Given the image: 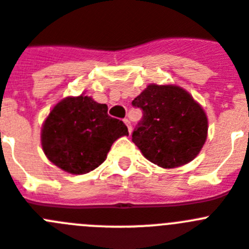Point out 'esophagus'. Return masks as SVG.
Listing matches in <instances>:
<instances>
[{
	"label": "esophagus",
	"mask_w": 249,
	"mask_h": 249,
	"mask_svg": "<svg viewBox=\"0 0 249 249\" xmlns=\"http://www.w3.org/2000/svg\"><path fill=\"white\" fill-rule=\"evenodd\" d=\"M124 123H125V125H126V126H127V130H129V133H131V124H130L129 119H124Z\"/></svg>",
	"instance_id": "esophagus-1"
}]
</instances>
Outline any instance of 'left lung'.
<instances>
[{"mask_svg":"<svg viewBox=\"0 0 249 249\" xmlns=\"http://www.w3.org/2000/svg\"><path fill=\"white\" fill-rule=\"evenodd\" d=\"M131 104L142 110L133 142L152 163L174 169L201 151L207 139V116L185 89L149 84Z\"/></svg>","mask_w":249,"mask_h":249,"instance_id":"1","label":"left lung"}]
</instances>
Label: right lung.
I'll use <instances>...</instances> for the list:
<instances>
[{
  "label": "right lung",
  "mask_w": 249,
  "mask_h": 249,
  "mask_svg": "<svg viewBox=\"0 0 249 249\" xmlns=\"http://www.w3.org/2000/svg\"><path fill=\"white\" fill-rule=\"evenodd\" d=\"M129 135L122 120L108 115L107 104L90 97H68L51 110L42 126V147L51 162L83 175L104 162L115 140Z\"/></svg>",
  "instance_id": "1"
}]
</instances>
